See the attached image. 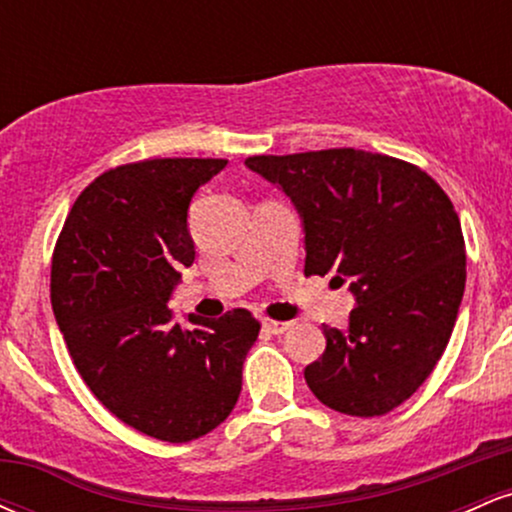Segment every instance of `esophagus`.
Here are the masks:
<instances>
[{
	"mask_svg": "<svg viewBox=\"0 0 512 512\" xmlns=\"http://www.w3.org/2000/svg\"><path fill=\"white\" fill-rule=\"evenodd\" d=\"M262 327L267 332H272V334H284L286 330H289L291 327V322H281V320H269V317H264L262 320Z\"/></svg>",
	"mask_w": 512,
	"mask_h": 512,
	"instance_id": "1",
	"label": "esophagus"
}]
</instances>
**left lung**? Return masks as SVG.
<instances>
[{"instance_id":"left-lung-1","label":"left lung","mask_w":512,"mask_h":512,"mask_svg":"<svg viewBox=\"0 0 512 512\" xmlns=\"http://www.w3.org/2000/svg\"><path fill=\"white\" fill-rule=\"evenodd\" d=\"M303 219L305 276L349 281V327H322L305 383L325 407L383 416L436 368L460 310L467 257L460 216L431 175L361 149L250 156Z\"/></svg>"}]
</instances>
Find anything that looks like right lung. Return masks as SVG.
<instances>
[{
    "mask_svg": "<svg viewBox=\"0 0 512 512\" xmlns=\"http://www.w3.org/2000/svg\"><path fill=\"white\" fill-rule=\"evenodd\" d=\"M223 158H151L105 170L76 197L52 252L50 301L88 390L166 443L214 431L236 407L260 334L250 310L173 322L168 298L195 262L187 209Z\"/></svg>",
    "mask_w": 512,
    "mask_h": 512,
    "instance_id": "1",
    "label": "right lung"
}]
</instances>
